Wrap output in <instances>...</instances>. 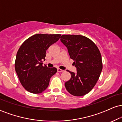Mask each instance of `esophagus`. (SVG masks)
<instances>
[{
	"instance_id": "obj_1",
	"label": "esophagus",
	"mask_w": 122,
	"mask_h": 122,
	"mask_svg": "<svg viewBox=\"0 0 122 122\" xmlns=\"http://www.w3.org/2000/svg\"><path fill=\"white\" fill-rule=\"evenodd\" d=\"M63 71H64L63 70L60 69V68H57V72H62Z\"/></svg>"
}]
</instances>
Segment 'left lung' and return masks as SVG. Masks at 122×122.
Masks as SVG:
<instances>
[{
    "instance_id": "obj_1",
    "label": "left lung",
    "mask_w": 122,
    "mask_h": 122,
    "mask_svg": "<svg viewBox=\"0 0 122 122\" xmlns=\"http://www.w3.org/2000/svg\"><path fill=\"white\" fill-rule=\"evenodd\" d=\"M61 41L77 68L76 74L67 71L71 78L65 83L66 89L73 96H84L94 87L103 69L100 50L92 41L81 35H62Z\"/></svg>"
}]
</instances>
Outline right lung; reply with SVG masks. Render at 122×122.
<instances>
[{
	"mask_svg": "<svg viewBox=\"0 0 122 122\" xmlns=\"http://www.w3.org/2000/svg\"><path fill=\"white\" fill-rule=\"evenodd\" d=\"M61 34H37L22 44L16 54L15 69L21 84L27 91L40 93L49 84L50 79L57 72L54 67L43 66L46 52L50 45L58 41Z\"/></svg>",
	"mask_w": 122,
	"mask_h": 122,
	"instance_id": "1",
	"label": "right lung"
}]
</instances>
